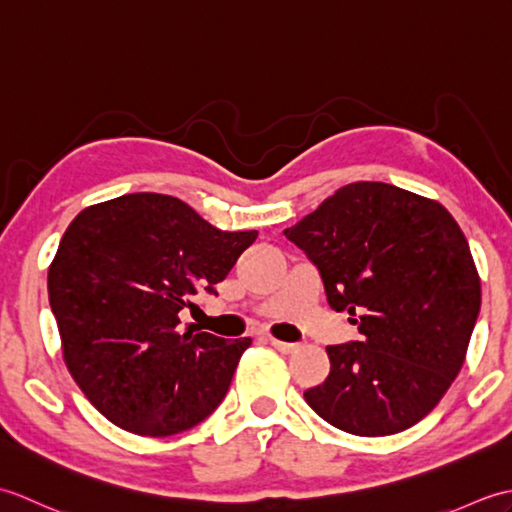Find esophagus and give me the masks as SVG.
Wrapping results in <instances>:
<instances>
[{
	"label": "esophagus",
	"instance_id": "1",
	"mask_svg": "<svg viewBox=\"0 0 512 512\" xmlns=\"http://www.w3.org/2000/svg\"><path fill=\"white\" fill-rule=\"evenodd\" d=\"M270 345L279 350L281 354H295L299 350V343H286V341H279V339H270Z\"/></svg>",
	"mask_w": 512,
	"mask_h": 512
}]
</instances>
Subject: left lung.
Wrapping results in <instances>:
<instances>
[{"mask_svg":"<svg viewBox=\"0 0 512 512\" xmlns=\"http://www.w3.org/2000/svg\"><path fill=\"white\" fill-rule=\"evenodd\" d=\"M284 235L347 310L361 341L330 345V374L303 391L332 427L391 436L422 420L462 369L482 288L471 248L436 200L394 184H345Z\"/></svg>","mask_w":512,"mask_h":512,"instance_id":"left-lung-1","label":"left lung"}]
</instances>
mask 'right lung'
<instances>
[{"label":"right lung","mask_w":512,"mask_h":512,"mask_svg":"<svg viewBox=\"0 0 512 512\" xmlns=\"http://www.w3.org/2000/svg\"><path fill=\"white\" fill-rule=\"evenodd\" d=\"M257 231L211 226L187 202L129 193L74 217L48 297L76 385L116 427L167 438L224 400L250 339L180 328L198 292L217 295Z\"/></svg>","instance_id":"1"}]
</instances>
